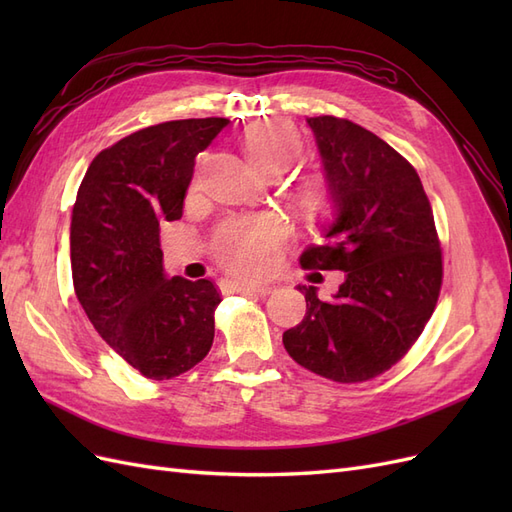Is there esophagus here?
I'll return each mask as SVG.
<instances>
[{
    "instance_id": "34e87169",
    "label": "esophagus",
    "mask_w": 512,
    "mask_h": 512,
    "mask_svg": "<svg viewBox=\"0 0 512 512\" xmlns=\"http://www.w3.org/2000/svg\"><path fill=\"white\" fill-rule=\"evenodd\" d=\"M230 288L237 292H254V294H260V297H267V294L273 290L267 284H247V282H230Z\"/></svg>"
}]
</instances>
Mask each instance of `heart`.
<instances>
[{
  "label": "heart",
  "mask_w": 512,
  "mask_h": 512,
  "mask_svg": "<svg viewBox=\"0 0 512 512\" xmlns=\"http://www.w3.org/2000/svg\"><path fill=\"white\" fill-rule=\"evenodd\" d=\"M243 151L258 173H284L299 158L301 136L286 121H256L243 134ZM329 200V190L322 183H307L299 192V205L307 213H322L329 207ZM282 235V224L269 218L232 220L215 235V256L224 267L239 275H260L275 260Z\"/></svg>",
  "instance_id": "obj_1"
}]
</instances>
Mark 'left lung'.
<instances>
[{
    "label": "left lung",
    "instance_id": "8db88e82",
    "mask_svg": "<svg viewBox=\"0 0 512 512\" xmlns=\"http://www.w3.org/2000/svg\"><path fill=\"white\" fill-rule=\"evenodd\" d=\"M324 168L333 218L301 267L344 271L333 299L305 294L303 320L284 333L294 361L335 382L391 369L423 333L442 286L433 211L412 164L348 119L307 117Z\"/></svg>",
    "mask_w": 512,
    "mask_h": 512
}]
</instances>
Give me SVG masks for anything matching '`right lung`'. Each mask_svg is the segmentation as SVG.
<instances>
[{"mask_svg": "<svg viewBox=\"0 0 512 512\" xmlns=\"http://www.w3.org/2000/svg\"><path fill=\"white\" fill-rule=\"evenodd\" d=\"M228 123L179 119L121 138L89 164L72 207L76 299L104 342L151 380L192 369L213 344L220 292L166 275L160 224L181 218L194 158Z\"/></svg>", "mask_w": 512, "mask_h": 512, "instance_id": "add662e5", "label": "right lung"}]
</instances>
